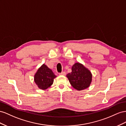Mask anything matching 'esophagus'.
<instances>
[{"mask_svg":"<svg viewBox=\"0 0 126 126\" xmlns=\"http://www.w3.org/2000/svg\"><path fill=\"white\" fill-rule=\"evenodd\" d=\"M59 75H66V72H62L59 73Z\"/></svg>","mask_w":126,"mask_h":126,"instance_id":"obj_1","label":"esophagus"}]
</instances>
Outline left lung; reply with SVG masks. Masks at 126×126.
Listing matches in <instances>:
<instances>
[{
  "label": "left lung",
  "mask_w": 126,
  "mask_h": 126,
  "mask_svg": "<svg viewBox=\"0 0 126 126\" xmlns=\"http://www.w3.org/2000/svg\"><path fill=\"white\" fill-rule=\"evenodd\" d=\"M71 85L77 90L88 88L92 81L91 72L80 63H75L72 67V72L66 75Z\"/></svg>",
  "instance_id": "8db88e82"
}]
</instances>
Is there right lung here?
Instances as JSON below:
<instances>
[{
  "mask_svg": "<svg viewBox=\"0 0 126 126\" xmlns=\"http://www.w3.org/2000/svg\"><path fill=\"white\" fill-rule=\"evenodd\" d=\"M56 77L52 71L44 64L35 74L34 81L39 89L45 90L53 84L54 79Z\"/></svg>",
  "mask_w": 126,
  "mask_h": 126,
  "instance_id": "1",
  "label": "right lung"
}]
</instances>
